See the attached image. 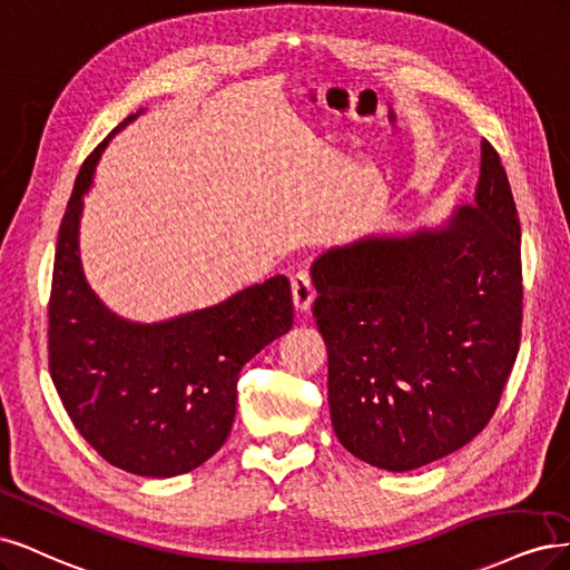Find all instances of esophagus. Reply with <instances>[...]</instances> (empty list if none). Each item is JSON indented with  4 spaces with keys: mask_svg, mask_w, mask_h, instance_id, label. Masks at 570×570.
I'll list each match as a JSON object with an SVG mask.
<instances>
[{
    "mask_svg": "<svg viewBox=\"0 0 570 570\" xmlns=\"http://www.w3.org/2000/svg\"><path fill=\"white\" fill-rule=\"evenodd\" d=\"M291 293H293V305H296V309L303 315V312L309 309L312 301H315V296H317V291H315V286H312V279H309L307 272L293 274V277H291Z\"/></svg>",
    "mask_w": 570,
    "mask_h": 570,
    "instance_id": "34e87169",
    "label": "esophagus"
}]
</instances>
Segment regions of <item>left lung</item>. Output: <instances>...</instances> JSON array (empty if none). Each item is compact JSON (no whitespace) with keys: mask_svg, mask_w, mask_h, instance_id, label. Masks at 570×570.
Segmentation results:
<instances>
[{"mask_svg":"<svg viewBox=\"0 0 570 570\" xmlns=\"http://www.w3.org/2000/svg\"><path fill=\"white\" fill-rule=\"evenodd\" d=\"M309 277L347 452L400 473L485 429L519 353L523 298L519 213L488 139L469 206L326 248Z\"/></svg>","mask_w":570,"mask_h":570,"instance_id":"obj_1","label":"left lung"}]
</instances>
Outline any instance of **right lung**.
<instances>
[{
	"instance_id": "obj_1",
	"label": "right lung",
	"mask_w": 570,
	"mask_h": 570,
	"mask_svg": "<svg viewBox=\"0 0 570 570\" xmlns=\"http://www.w3.org/2000/svg\"><path fill=\"white\" fill-rule=\"evenodd\" d=\"M80 168L59 229L49 303V372L72 424L108 464L146 479L189 473L223 448L242 366L293 324L284 274L160 322L125 320L89 286L85 196L108 141Z\"/></svg>"
}]
</instances>
